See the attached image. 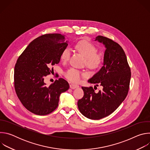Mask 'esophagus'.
<instances>
[{
  "instance_id": "obj_1",
  "label": "esophagus",
  "mask_w": 150,
  "mask_h": 150,
  "mask_svg": "<svg viewBox=\"0 0 150 150\" xmlns=\"http://www.w3.org/2000/svg\"><path fill=\"white\" fill-rule=\"evenodd\" d=\"M70 86V88L71 89H75V88H78L79 85H76V84H74V83H71L69 85Z\"/></svg>"
}]
</instances>
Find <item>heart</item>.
I'll list each match as a JSON object with an SVG mask.
<instances>
[{"label": "heart", "mask_w": 150, "mask_h": 150, "mask_svg": "<svg viewBox=\"0 0 150 150\" xmlns=\"http://www.w3.org/2000/svg\"><path fill=\"white\" fill-rule=\"evenodd\" d=\"M76 49L85 56V63L91 68H98L103 63V56L100 53H97V49L94 45L87 40H81L78 42L75 46ZM71 51L68 47L63 50L60 58L63 62H67L71 57ZM84 74L81 71L71 68L65 73V76L69 81L76 83L78 82Z\"/></svg>", "instance_id": "1"}]
</instances>
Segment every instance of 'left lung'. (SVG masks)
I'll return each mask as SVG.
<instances>
[{"label": "left lung", "instance_id": "1", "mask_svg": "<svg viewBox=\"0 0 150 150\" xmlns=\"http://www.w3.org/2000/svg\"><path fill=\"white\" fill-rule=\"evenodd\" d=\"M105 45L103 66L88 82L103 87L97 93L93 87H82L83 96L78 101L80 112L86 117L98 120L112 114L126 97L129 89L131 68L122 47L112 40L98 35Z\"/></svg>", "mask_w": 150, "mask_h": 150}]
</instances>
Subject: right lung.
Returning a JSON list of instances; mask_svg holds the SVG:
<instances>
[{
  "label": "right lung",
  "mask_w": 150,
  "mask_h": 150,
  "mask_svg": "<svg viewBox=\"0 0 150 150\" xmlns=\"http://www.w3.org/2000/svg\"><path fill=\"white\" fill-rule=\"evenodd\" d=\"M65 35L46 34L31 41L17 59L14 69L16 94L25 108L37 115H46L58 106L59 96L69 88L63 78L49 86L45 77L58 64L61 53L68 46Z\"/></svg>",
  "instance_id": "1"
}]
</instances>
